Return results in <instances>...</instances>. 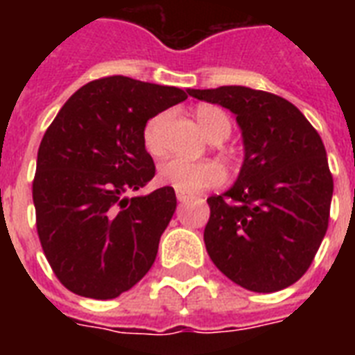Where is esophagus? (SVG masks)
I'll return each mask as SVG.
<instances>
[{
  "label": "esophagus",
  "mask_w": 355,
  "mask_h": 355,
  "mask_svg": "<svg viewBox=\"0 0 355 355\" xmlns=\"http://www.w3.org/2000/svg\"><path fill=\"white\" fill-rule=\"evenodd\" d=\"M177 199H178V202H186V200H189V197L188 195L180 193V191H177Z\"/></svg>",
  "instance_id": "obj_1"
}]
</instances>
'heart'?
I'll use <instances>...</instances> for the list:
<instances>
[{"label": "heart", "mask_w": 355, "mask_h": 355, "mask_svg": "<svg viewBox=\"0 0 355 355\" xmlns=\"http://www.w3.org/2000/svg\"><path fill=\"white\" fill-rule=\"evenodd\" d=\"M200 130L210 141H223L230 136L232 123L227 114L217 107H200L195 112ZM169 116L160 114L150 119L145 128V145L150 153L164 149V128ZM225 169L217 162H188L182 158H169L158 167V180L164 186H171L184 195H195L202 189L216 188L225 182Z\"/></svg>", "instance_id": "b5f03b06"}]
</instances>
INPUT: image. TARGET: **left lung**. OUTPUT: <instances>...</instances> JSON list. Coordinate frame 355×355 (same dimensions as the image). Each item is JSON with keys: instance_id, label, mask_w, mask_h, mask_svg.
Instances as JSON below:
<instances>
[{"instance_id": "1", "label": "left lung", "mask_w": 355, "mask_h": 355, "mask_svg": "<svg viewBox=\"0 0 355 355\" xmlns=\"http://www.w3.org/2000/svg\"><path fill=\"white\" fill-rule=\"evenodd\" d=\"M236 116L243 164L236 182L210 197L208 256L254 293L286 289L308 270L328 228L334 178L319 132L293 103L248 86L188 90Z\"/></svg>"}]
</instances>
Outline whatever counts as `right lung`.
<instances>
[{
  "instance_id": "add662e5",
  "label": "right lung",
  "mask_w": 355,
  "mask_h": 355,
  "mask_svg": "<svg viewBox=\"0 0 355 355\" xmlns=\"http://www.w3.org/2000/svg\"><path fill=\"white\" fill-rule=\"evenodd\" d=\"M188 90L114 75L64 103L42 138L33 202L53 272L75 295L119 297L153 267L175 189L128 197L155 177L145 125Z\"/></svg>"
}]
</instances>
